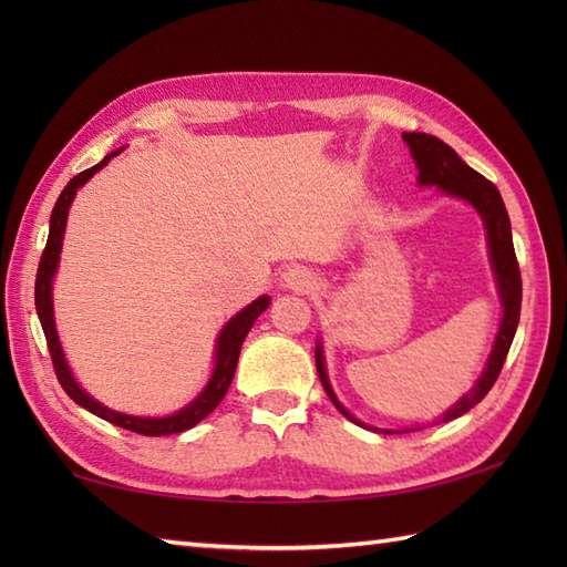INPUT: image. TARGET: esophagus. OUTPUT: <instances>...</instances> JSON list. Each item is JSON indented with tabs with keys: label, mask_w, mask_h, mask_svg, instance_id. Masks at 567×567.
<instances>
[{
	"label": "esophagus",
	"mask_w": 567,
	"mask_h": 567,
	"mask_svg": "<svg viewBox=\"0 0 567 567\" xmlns=\"http://www.w3.org/2000/svg\"><path fill=\"white\" fill-rule=\"evenodd\" d=\"M282 282H285L287 290L311 292V290H317V287H319V277H317V272H311L309 268L295 265V268H290L282 275Z\"/></svg>",
	"instance_id": "34e87169"
}]
</instances>
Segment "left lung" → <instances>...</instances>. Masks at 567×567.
Here are the masks:
<instances>
[{
  "mask_svg": "<svg viewBox=\"0 0 567 567\" xmlns=\"http://www.w3.org/2000/svg\"><path fill=\"white\" fill-rule=\"evenodd\" d=\"M404 143L409 146V153L419 167V185L421 187H439L441 192L451 197H461L465 202L473 204L477 214L483 216L485 228H487V246H489V260H492V270H495L497 277V290L502 299V323L497 331L495 346H492V353L487 365L480 375L477 384L470 390L463 400H457L449 412L443 414L441 421H451L463 416L470 412L475 404L485 400V394L492 390V384L497 382L504 360H507L509 346L514 341L516 327H519V315H522V272H519V262H516V252H514V240H512V224H509V214L504 209V202L499 189L489 183L487 177L475 173L473 167L465 165L461 161L449 143H443L441 138L431 136V134H402ZM317 372L319 380L323 384V390L331 396V402L336 409L351 419L353 424L368 429V424L358 421L348 409L336 400V394L331 390V382L327 375V365H323V353H321V343H317ZM382 433H409L412 429H402V431H388V429H375Z\"/></svg>",
  "mask_w": 567,
  "mask_h": 567,
  "instance_id": "8db88e82",
  "label": "left lung"
}]
</instances>
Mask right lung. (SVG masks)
<instances>
[{"mask_svg": "<svg viewBox=\"0 0 567 567\" xmlns=\"http://www.w3.org/2000/svg\"><path fill=\"white\" fill-rule=\"evenodd\" d=\"M116 153H122V148H118ZM116 153H110L102 163L72 177L68 187L60 192V197H58L53 214H51V231H48V244L43 248L39 272H35V311H39V319H41V327H43L45 341H48V351H51L58 382L63 384V390L68 392L70 400H75V404L84 406L87 412L97 414L104 421H110V424H114V426L141 433V436H167V433H183L192 426H197L204 416H209L214 409L219 406L224 394L228 392V384H231V380H234L240 346H244V339L248 336L252 323H256V319L262 315L265 309H268L270 297H258L256 302L248 305L246 309H240L238 315L221 329L219 341H216V365H214L207 388L199 392L197 400H192L185 409H179V412H175L171 416H161V419L131 416V414L114 412V409H106L97 400H92V396L75 382V378H72V372L65 363L63 348H60L58 331H55L53 292L51 290H53V277H55L58 260H60V248H63V234H65L70 204H72V199H75L78 189L87 183L94 173L102 171V167L110 163Z\"/></svg>", "mask_w": 567, "mask_h": 567, "instance_id": "right-lung-1", "label": "right lung"}]
</instances>
